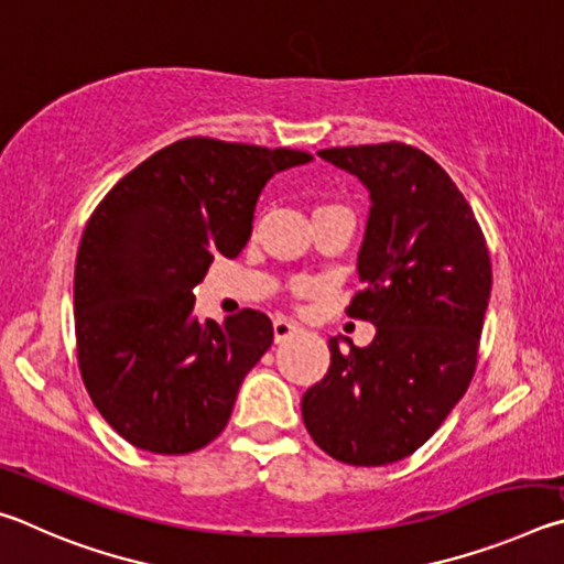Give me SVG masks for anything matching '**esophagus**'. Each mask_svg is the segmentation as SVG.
I'll return each mask as SVG.
<instances>
[{
    "mask_svg": "<svg viewBox=\"0 0 564 564\" xmlns=\"http://www.w3.org/2000/svg\"><path fill=\"white\" fill-rule=\"evenodd\" d=\"M301 330L303 328L299 326V323L291 321V318H275L273 321V338H275V343L291 338V336H295V333H301Z\"/></svg>",
    "mask_w": 564,
    "mask_h": 564,
    "instance_id": "obj_1",
    "label": "esophagus"
}]
</instances>
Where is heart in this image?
I'll return each instance as SVG.
<instances>
[{"label": "heart", "instance_id": "b5f03b06", "mask_svg": "<svg viewBox=\"0 0 564 564\" xmlns=\"http://www.w3.org/2000/svg\"><path fill=\"white\" fill-rule=\"evenodd\" d=\"M323 208V206H321ZM293 291L295 293H299V295H303V293H308V283H305V281H299V283H295L293 285Z\"/></svg>", "mask_w": 564, "mask_h": 564}]
</instances>
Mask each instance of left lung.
Returning <instances> with one entry per match:
<instances>
[{
	"label": "left lung",
	"instance_id": "1",
	"mask_svg": "<svg viewBox=\"0 0 564 564\" xmlns=\"http://www.w3.org/2000/svg\"><path fill=\"white\" fill-rule=\"evenodd\" d=\"M318 156L370 194L362 289L348 316L373 323L376 338L366 348L328 340L330 368L305 390L303 423L340 463L390 465L413 455L470 386L492 289L488 246L460 188L420 149L390 141Z\"/></svg>",
	"mask_w": 564,
	"mask_h": 564
}]
</instances>
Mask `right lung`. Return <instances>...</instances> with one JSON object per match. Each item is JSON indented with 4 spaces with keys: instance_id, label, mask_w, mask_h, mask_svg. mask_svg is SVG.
Instances as JSON below:
<instances>
[{
    "instance_id": "add662e5",
    "label": "right lung",
    "mask_w": 564,
    "mask_h": 564,
    "mask_svg": "<svg viewBox=\"0 0 564 564\" xmlns=\"http://www.w3.org/2000/svg\"><path fill=\"white\" fill-rule=\"evenodd\" d=\"M293 149L191 137L129 171L84 228L74 328L91 403L123 441L159 455L221 435L238 388L273 343L265 313L194 316L214 256L236 259L263 186L308 164Z\"/></svg>"
}]
</instances>
